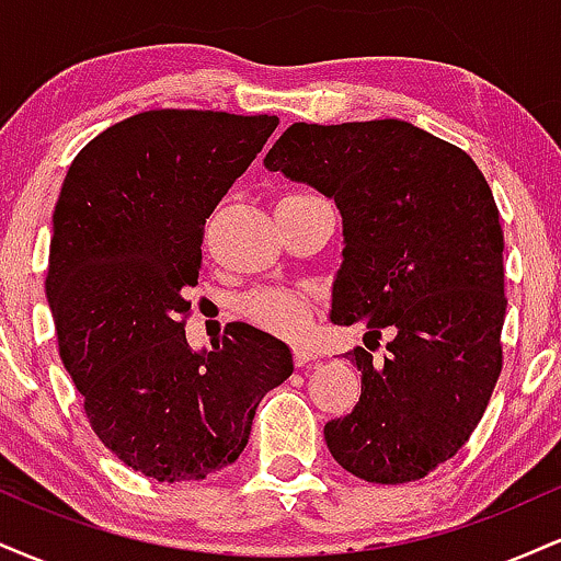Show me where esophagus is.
<instances>
[{
	"instance_id": "obj_1",
	"label": "esophagus",
	"mask_w": 561,
	"mask_h": 561,
	"mask_svg": "<svg viewBox=\"0 0 561 561\" xmlns=\"http://www.w3.org/2000/svg\"><path fill=\"white\" fill-rule=\"evenodd\" d=\"M319 358V353L317 351H311V347H295V366H306V364H311V362H317Z\"/></svg>"
}]
</instances>
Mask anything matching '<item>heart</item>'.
I'll list each match as a JSON object with an SVG mask.
<instances>
[{"label": "heart", "mask_w": 561, "mask_h": 561, "mask_svg": "<svg viewBox=\"0 0 561 561\" xmlns=\"http://www.w3.org/2000/svg\"><path fill=\"white\" fill-rule=\"evenodd\" d=\"M242 308L255 324L279 334H300L311 321V300L295 289H259L244 298Z\"/></svg>", "instance_id": "obj_1"}]
</instances>
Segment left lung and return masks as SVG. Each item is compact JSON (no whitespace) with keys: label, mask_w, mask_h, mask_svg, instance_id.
Masks as SVG:
<instances>
[{"label":"left lung","mask_w":561,"mask_h":561,"mask_svg":"<svg viewBox=\"0 0 561 561\" xmlns=\"http://www.w3.org/2000/svg\"><path fill=\"white\" fill-rule=\"evenodd\" d=\"M343 216L332 324L388 330L382 364L353 347L362 398L324 424L340 467L420 480L472 435L501 375L504 231L491 186L459 147L398 118L293 124L263 158Z\"/></svg>","instance_id":"left-lung-1"}]
</instances>
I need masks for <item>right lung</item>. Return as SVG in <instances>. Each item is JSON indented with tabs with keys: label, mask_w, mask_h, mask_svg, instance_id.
Wrapping results in <instances>:
<instances>
[{
	"label": "right lung",
	"mask_w": 561,
	"mask_h": 561,
	"mask_svg": "<svg viewBox=\"0 0 561 561\" xmlns=\"http://www.w3.org/2000/svg\"><path fill=\"white\" fill-rule=\"evenodd\" d=\"M279 126L276 115L147 111L70 163L53 214L47 302L57 345L107 448L158 482L205 480L248 446L261 398L293 375L274 334H184L205 218Z\"/></svg>",
	"instance_id": "1"
}]
</instances>
